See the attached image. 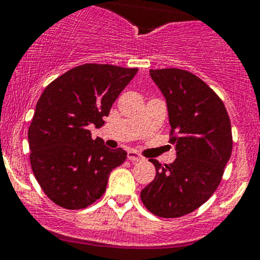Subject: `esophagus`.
I'll use <instances>...</instances> for the list:
<instances>
[{"mask_svg":"<svg viewBox=\"0 0 260 260\" xmlns=\"http://www.w3.org/2000/svg\"><path fill=\"white\" fill-rule=\"evenodd\" d=\"M127 157H128V160H131V161H140V160H143V157L140 156V155L137 153V151H133V150L128 151Z\"/></svg>","mask_w":260,"mask_h":260,"instance_id":"1","label":"esophagus"}]
</instances>
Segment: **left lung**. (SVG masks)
<instances>
[{
  "instance_id": "1",
  "label": "left lung",
  "mask_w": 260,
  "mask_h": 260,
  "mask_svg": "<svg viewBox=\"0 0 260 260\" xmlns=\"http://www.w3.org/2000/svg\"><path fill=\"white\" fill-rule=\"evenodd\" d=\"M149 72L166 100L177 157L165 166L150 160L156 176L140 198L156 216L180 217L204 204L221 182L232 151L231 122L221 99L193 73Z\"/></svg>"
}]
</instances>
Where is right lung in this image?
I'll return each mask as SVG.
<instances>
[{
  "label": "right lung",
  "instance_id": "obj_1",
  "mask_svg": "<svg viewBox=\"0 0 260 260\" xmlns=\"http://www.w3.org/2000/svg\"><path fill=\"white\" fill-rule=\"evenodd\" d=\"M138 70L85 63L45 88L29 127L30 164L45 194L64 209H83L105 192L111 171L126 160L89 126H104L112 104Z\"/></svg>",
  "mask_w": 260,
  "mask_h": 260
}]
</instances>
